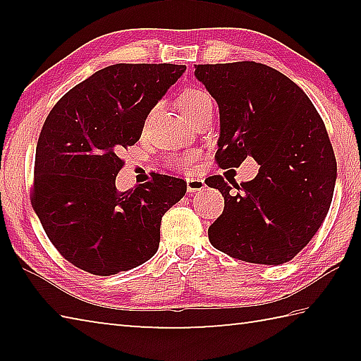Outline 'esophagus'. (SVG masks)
<instances>
[{
  "instance_id": "1",
  "label": "esophagus",
  "mask_w": 361,
  "mask_h": 361,
  "mask_svg": "<svg viewBox=\"0 0 361 361\" xmlns=\"http://www.w3.org/2000/svg\"><path fill=\"white\" fill-rule=\"evenodd\" d=\"M186 188L188 192L202 191L205 188V181L202 178H199V176H189V178H186Z\"/></svg>"
}]
</instances>
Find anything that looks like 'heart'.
<instances>
[{"instance_id": "obj_1", "label": "heart", "mask_w": 361, "mask_h": 361, "mask_svg": "<svg viewBox=\"0 0 361 361\" xmlns=\"http://www.w3.org/2000/svg\"><path fill=\"white\" fill-rule=\"evenodd\" d=\"M212 105H213V100L210 94L199 87L188 89L180 97V106L183 109V113H186L189 118H191L192 114L202 111L204 108L212 106ZM195 161H197V156H195L194 152H186V154H183L180 157L178 166L185 169H192Z\"/></svg>"}]
</instances>
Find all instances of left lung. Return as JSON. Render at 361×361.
Listing matches in <instances>:
<instances>
[{"mask_svg":"<svg viewBox=\"0 0 361 361\" xmlns=\"http://www.w3.org/2000/svg\"><path fill=\"white\" fill-rule=\"evenodd\" d=\"M195 78L219 108L221 169L250 156L259 164L253 180L234 185L221 175L205 180L224 197L209 228L219 252L255 264H283L312 240L329 210L336 157L326 127L298 84L256 62L195 65Z\"/></svg>","mask_w":361,"mask_h":361,"instance_id":"left-lung-1","label":"left lung"}]
</instances>
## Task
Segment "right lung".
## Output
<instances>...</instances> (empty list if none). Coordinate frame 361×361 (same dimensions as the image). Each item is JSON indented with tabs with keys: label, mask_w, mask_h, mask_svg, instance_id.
Masks as SVG:
<instances>
[{
	"label": "right lung",
	"mask_w": 361,
	"mask_h": 361,
	"mask_svg": "<svg viewBox=\"0 0 361 361\" xmlns=\"http://www.w3.org/2000/svg\"><path fill=\"white\" fill-rule=\"evenodd\" d=\"M185 65L116 63L68 90L42 126L32 205L49 240L73 266L113 276L143 264L161 240V219L186 194V181L152 173L116 189L121 152L135 145L152 106Z\"/></svg>",
	"instance_id": "1"
}]
</instances>
